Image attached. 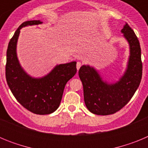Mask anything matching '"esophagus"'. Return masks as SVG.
<instances>
[{"label": "esophagus", "instance_id": "obj_1", "mask_svg": "<svg viewBox=\"0 0 148 148\" xmlns=\"http://www.w3.org/2000/svg\"><path fill=\"white\" fill-rule=\"evenodd\" d=\"M81 66H82V63L81 62H79V61H78V62H77V64H76V68H77V70H79V69H80V67Z\"/></svg>", "mask_w": 148, "mask_h": 148}]
</instances>
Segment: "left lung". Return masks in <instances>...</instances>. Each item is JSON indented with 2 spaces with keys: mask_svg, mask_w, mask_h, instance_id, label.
Listing matches in <instances>:
<instances>
[{
  "mask_svg": "<svg viewBox=\"0 0 148 148\" xmlns=\"http://www.w3.org/2000/svg\"><path fill=\"white\" fill-rule=\"evenodd\" d=\"M121 32L130 44V56L127 69L118 82H104L95 69L89 66L83 65L78 71L85 105L94 114L107 116L118 112L129 102L140 84L142 62L139 41L127 23Z\"/></svg>",
  "mask_w": 148,
  "mask_h": 148,
  "instance_id": "8db88e82",
  "label": "left lung"
}]
</instances>
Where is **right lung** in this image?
Masks as SVG:
<instances>
[{"label": "right lung", "instance_id": "add662e5", "mask_svg": "<svg viewBox=\"0 0 148 148\" xmlns=\"http://www.w3.org/2000/svg\"><path fill=\"white\" fill-rule=\"evenodd\" d=\"M41 23L36 20L23 22L10 39L6 51V78L13 95L23 108L35 114L47 115L58 109L66 82L75 75L77 69L75 61L57 65L41 78H32L23 71L16 55L20 29Z\"/></svg>", "mask_w": 148, "mask_h": 148}]
</instances>
